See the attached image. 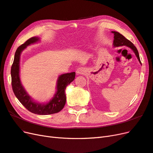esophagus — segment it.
<instances>
[{
	"label": "esophagus",
	"mask_w": 153,
	"mask_h": 153,
	"mask_svg": "<svg viewBox=\"0 0 153 153\" xmlns=\"http://www.w3.org/2000/svg\"><path fill=\"white\" fill-rule=\"evenodd\" d=\"M85 73V70L84 68H79L76 69V75H83Z\"/></svg>",
	"instance_id": "esophagus-1"
}]
</instances>
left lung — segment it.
Returning a JSON list of instances; mask_svg holds the SVG:
<instances>
[{
  "mask_svg": "<svg viewBox=\"0 0 153 153\" xmlns=\"http://www.w3.org/2000/svg\"><path fill=\"white\" fill-rule=\"evenodd\" d=\"M112 33L114 34V42H113V46L114 47H123V46H126L129 48H130L133 52L135 53L136 57H137L138 61L141 64L140 59L139 57V54H138V52L137 49V48L135 47L130 41L127 39L125 37H124L121 34H120L118 32L115 31H112Z\"/></svg>",
  "mask_w": 153,
  "mask_h": 153,
  "instance_id": "left-lung-1",
  "label": "left lung"
}]
</instances>
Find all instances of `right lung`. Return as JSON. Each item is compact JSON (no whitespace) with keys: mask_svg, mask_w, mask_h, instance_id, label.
Instances as JSON below:
<instances>
[{"mask_svg":"<svg viewBox=\"0 0 153 153\" xmlns=\"http://www.w3.org/2000/svg\"><path fill=\"white\" fill-rule=\"evenodd\" d=\"M40 41L38 37H33L18 47L16 51L11 69V84L14 94L20 102L30 112L38 115H49L60 112L66 104V88L75 78V72L62 74L57 81V91L51 100L47 103L35 101L28 94L22 84L20 78V61L22 51L28 46Z\"/></svg>","mask_w":153,"mask_h":153,"instance_id":"add662e5","label":"right lung"}]
</instances>
